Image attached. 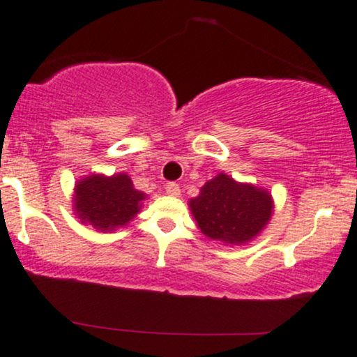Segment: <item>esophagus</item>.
<instances>
[{
  "label": "esophagus",
  "mask_w": 357,
  "mask_h": 357,
  "mask_svg": "<svg viewBox=\"0 0 357 357\" xmlns=\"http://www.w3.org/2000/svg\"><path fill=\"white\" fill-rule=\"evenodd\" d=\"M166 192L171 196H179L181 195V188H179L178 183L169 181V183H166Z\"/></svg>",
  "instance_id": "obj_1"
}]
</instances>
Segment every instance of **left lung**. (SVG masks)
Listing matches in <instances>:
<instances>
[{"mask_svg":"<svg viewBox=\"0 0 357 357\" xmlns=\"http://www.w3.org/2000/svg\"><path fill=\"white\" fill-rule=\"evenodd\" d=\"M190 208L203 235L241 245L264 230L272 216V196L252 184L233 181L220 173L202 188Z\"/></svg>","mask_w":357,"mask_h":357,"instance_id":"1","label":"left lung"}]
</instances>
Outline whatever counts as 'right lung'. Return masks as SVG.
<instances>
[{
	"label": "right lung",
	"instance_id": "1",
	"mask_svg": "<svg viewBox=\"0 0 357 357\" xmlns=\"http://www.w3.org/2000/svg\"><path fill=\"white\" fill-rule=\"evenodd\" d=\"M144 198V192L134 190L132 181L124 173L112 178L93 174L77 183L73 204L84 223L110 231L129 223L139 213Z\"/></svg>",
	"mask_w": 357,
	"mask_h": 357
}]
</instances>
